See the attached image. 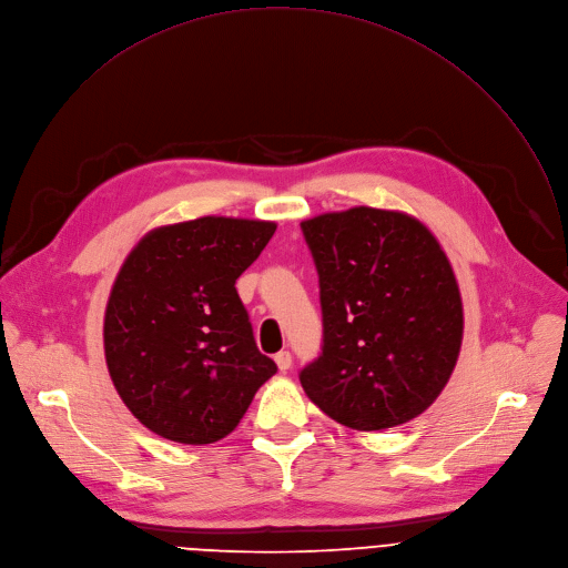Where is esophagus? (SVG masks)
Listing matches in <instances>:
<instances>
[{
	"label": "esophagus",
	"instance_id": "34e87169",
	"mask_svg": "<svg viewBox=\"0 0 568 568\" xmlns=\"http://www.w3.org/2000/svg\"><path fill=\"white\" fill-rule=\"evenodd\" d=\"M275 363H277L280 372H288V369H291V365H293V356H291V352H280V354L275 356Z\"/></svg>",
	"mask_w": 568,
	"mask_h": 568
}]
</instances>
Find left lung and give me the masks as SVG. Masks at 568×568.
I'll return each instance as SVG.
<instances>
[{"mask_svg":"<svg viewBox=\"0 0 568 568\" xmlns=\"http://www.w3.org/2000/svg\"><path fill=\"white\" fill-rule=\"evenodd\" d=\"M322 308L306 396L354 429H387L425 412L457 365L464 308L438 242L403 212L352 207L300 223Z\"/></svg>","mask_w":568,"mask_h":568,"instance_id":"obj_1","label":"left lung"}]
</instances>
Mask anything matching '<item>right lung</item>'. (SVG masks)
Segmentation results:
<instances>
[{
  "instance_id": "add662e5",
  "label": "right lung",
  "mask_w": 568,
  "mask_h": 568,
  "mask_svg": "<svg viewBox=\"0 0 568 568\" xmlns=\"http://www.w3.org/2000/svg\"><path fill=\"white\" fill-rule=\"evenodd\" d=\"M275 229L201 216L150 233L125 260L104 313V356L123 403L154 434L223 438L277 372L235 288Z\"/></svg>"
}]
</instances>
